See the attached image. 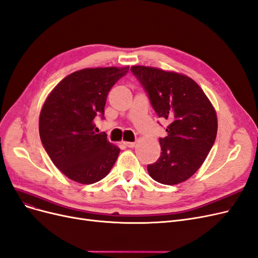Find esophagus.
Masks as SVG:
<instances>
[{"mask_svg":"<svg viewBox=\"0 0 258 258\" xmlns=\"http://www.w3.org/2000/svg\"><path fill=\"white\" fill-rule=\"evenodd\" d=\"M123 144H125V145H126L127 147H129V148H132V147L136 146L135 142H125V143H123Z\"/></svg>","mask_w":258,"mask_h":258,"instance_id":"34e87169","label":"esophagus"}]
</instances>
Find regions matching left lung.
Returning a JSON list of instances; mask_svg holds the SVG:
<instances>
[{
	"instance_id": "1",
	"label": "left lung",
	"mask_w": 258,
	"mask_h": 258,
	"mask_svg": "<svg viewBox=\"0 0 258 258\" xmlns=\"http://www.w3.org/2000/svg\"><path fill=\"white\" fill-rule=\"evenodd\" d=\"M159 117L170 121L167 136L160 138L162 153L147 165L152 178L163 184L180 183L205 161L217 137V114L198 83L184 75L132 66Z\"/></svg>"
}]
</instances>
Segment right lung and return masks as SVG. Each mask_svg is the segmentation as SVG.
<instances>
[{
  "label": "right lung",
  "instance_id": "1",
  "mask_svg": "<svg viewBox=\"0 0 258 258\" xmlns=\"http://www.w3.org/2000/svg\"><path fill=\"white\" fill-rule=\"evenodd\" d=\"M129 66L85 68L70 74L43 103L39 136L52 162L69 179L90 184L108 175L120 149L95 133V118H104L106 97Z\"/></svg>",
  "mask_w": 258,
  "mask_h": 258
}]
</instances>
